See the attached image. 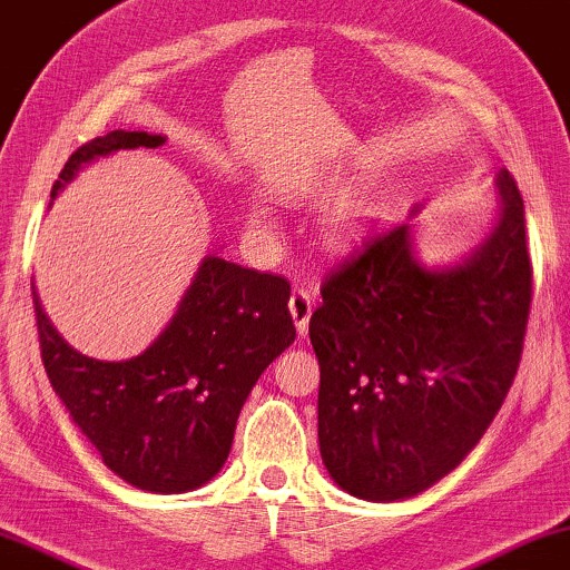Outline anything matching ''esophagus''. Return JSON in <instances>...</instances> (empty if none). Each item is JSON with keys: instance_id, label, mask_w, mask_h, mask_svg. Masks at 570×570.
<instances>
[{"instance_id": "1", "label": "esophagus", "mask_w": 570, "mask_h": 570, "mask_svg": "<svg viewBox=\"0 0 570 570\" xmlns=\"http://www.w3.org/2000/svg\"><path fill=\"white\" fill-rule=\"evenodd\" d=\"M312 309H315V299H312L309 292H304V288H294L292 296H288V312H292L294 325L296 331H299V335H307Z\"/></svg>"}]
</instances>
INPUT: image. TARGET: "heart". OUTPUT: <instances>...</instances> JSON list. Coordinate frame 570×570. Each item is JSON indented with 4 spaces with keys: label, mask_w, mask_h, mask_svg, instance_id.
Wrapping results in <instances>:
<instances>
[{
    "label": "heart",
    "mask_w": 570,
    "mask_h": 570,
    "mask_svg": "<svg viewBox=\"0 0 570 570\" xmlns=\"http://www.w3.org/2000/svg\"><path fill=\"white\" fill-rule=\"evenodd\" d=\"M276 196L282 198H304L312 194V180L307 178H284L278 180L276 186ZM247 224H250L253 232H268L271 229V216L266 208H250L247 214ZM364 227V212L354 198H338V202L327 204L320 214V232L331 245H346L354 239L358 232Z\"/></svg>",
    "instance_id": "b5f03b06"
}]
</instances>
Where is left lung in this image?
Returning a JSON list of instances; mask_svg holds the SVG:
<instances>
[{
  "instance_id": "left-lung-1",
  "label": "left lung",
  "mask_w": 570,
  "mask_h": 570,
  "mask_svg": "<svg viewBox=\"0 0 570 570\" xmlns=\"http://www.w3.org/2000/svg\"><path fill=\"white\" fill-rule=\"evenodd\" d=\"M495 188L499 224L456 266H423L397 224L372 232L320 288V454L356 499H413L449 475L514 382L532 263L517 180L501 170Z\"/></svg>"
}]
</instances>
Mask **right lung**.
Instances as JSON below:
<instances>
[{"label":"right lung","mask_w":570,"mask_h":570,"mask_svg":"<svg viewBox=\"0 0 570 570\" xmlns=\"http://www.w3.org/2000/svg\"><path fill=\"white\" fill-rule=\"evenodd\" d=\"M163 144L165 136L147 131L98 136L69 157L51 198L92 159ZM288 294L282 276L206 255L157 341L126 362H100L56 333L33 286L46 374L71 421L128 485L196 491L227 462L237 415L263 368L296 338Z\"/></svg>","instance_id":"1"}]
</instances>
